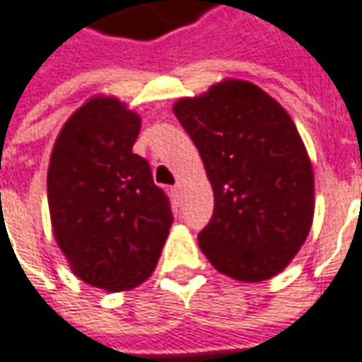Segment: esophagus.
Instances as JSON below:
<instances>
[{"instance_id": "obj_1", "label": "esophagus", "mask_w": 362, "mask_h": 362, "mask_svg": "<svg viewBox=\"0 0 362 362\" xmlns=\"http://www.w3.org/2000/svg\"><path fill=\"white\" fill-rule=\"evenodd\" d=\"M182 188H184V184H182V182L178 180V182H176V186H174V188H173V192H174V194H176V196H180Z\"/></svg>"}]
</instances>
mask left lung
Returning <instances> with one entry per match:
<instances>
[{
	"mask_svg": "<svg viewBox=\"0 0 362 362\" xmlns=\"http://www.w3.org/2000/svg\"><path fill=\"white\" fill-rule=\"evenodd\" d=\"M173 111L214 188L199 249L239 282L276 276L313 221V168L292 117L259 86L233 78L180 98Z\"/></svg>",
	"mask_w": 362,
	"mask_h": 362,
	"instance_id": "left-lung-1",
	"label": "left lung"
}]
</instances>
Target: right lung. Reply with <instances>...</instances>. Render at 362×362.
Here are the masks:
<instances>
[{
    "mask_svg": "<svg viewBox=\"0 0 362 362\" xmlns=\"http://www.w3.org/2000/svg\"><path fill=\"white\" fill-rule=\"evenodd\" d=\"M141 117L113 95H93L62 125L47 192L52 233L86 284L123 292L153 274L173 225L151 166L133 153Z\"/></svg>",
    "mask_w": 362,
    "mask_h": 362,
    "instance_id": "obj_1",
    "label": "right lung"
}]
</instances>
